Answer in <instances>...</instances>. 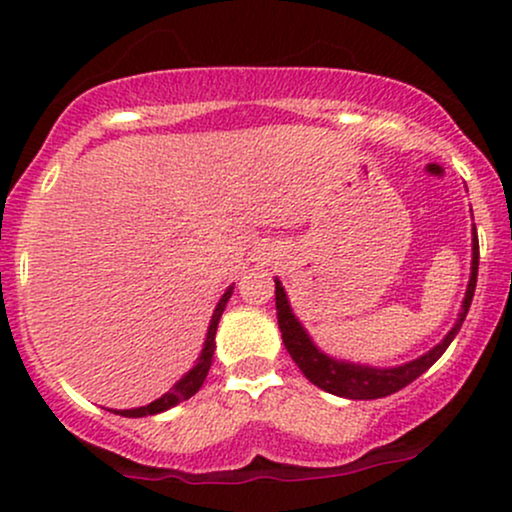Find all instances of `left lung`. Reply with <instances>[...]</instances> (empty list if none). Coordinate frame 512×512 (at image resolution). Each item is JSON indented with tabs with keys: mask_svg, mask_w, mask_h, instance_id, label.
I'll return each instance as SVG.
<instances>
[{
	"mask_svg": "<svg viewBox=\"0 0 512 512\" xmlns=\"http://www.w3.org/2000/svg\"><path fill=\"white\" fill-rule=\"evenodd\" d=\"M474 257H472V279H469L467 296H464L460 320L455 322V327L448 332V337L440 342L436 349H431L416 361L407 363V366L399 368H368V366H351V363H339L334 358H327L325 354L315 349V344L310 342V337L305 334L301 322L296 320L289 308V301H286V293L281 289V284L276 281V320H279L281 339H284L286 349L293 361L298 363V368L303 370L305 378L310 383L322 387L325 392H332V395L349 397V399H378L395 395V392L414 383L421 373H426L433 363L443 356V351L448 349L455 334L460 332L464 317H467L469 305H472L474 289H477V269H479V240L474 236Z\"/></svg>",
	"mask_w": 512,
	"mask_h": 512,
	"instance_id": "1",
	"label": "left lung"
}]
</instances>
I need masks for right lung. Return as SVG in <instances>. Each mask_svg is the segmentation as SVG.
I'll use <instances>...</instances> for the list:
<instances>
[{
  "label": "right lung",
  "instance_id": "1",
  "mask_svg": "<svg viewBox=\"0 0 512 512\" xmlns=\"http://www.w3.org/2000/svg\"><path fill=\"white\" fill-rule=\"evenodd\" d=\"M233 293V286L223 293V298L216 305L214 315H211V325H209V332H207V342H204V349H202V356H199L197 366L190 370V373L185 375V378L180 380L178 385L173 387V390L166 392L161 399H156V402L146 404V407H139V409H125V411H115V414L120 416H129V419H139V416H151V414H161V411H166L170 407H175V404L185 402V399H190L192 395H197V390L202 387L204 378H207L209 368H211V358H214V349H216V327H219V320H221V313L223 308H226L228 298H231Z\"/></svg>",
  "mask_w": 512,
  "mask_h": 512
}]
</instances>
